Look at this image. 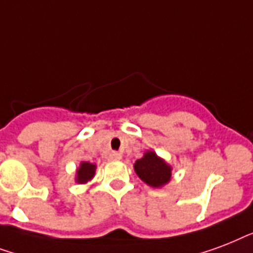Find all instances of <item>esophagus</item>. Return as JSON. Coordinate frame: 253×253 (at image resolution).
<instances>
[{
    "label": "esophagus",
    "instance_id": "obj_1",
    "mask_svg": "<svg viewBox=\"0 0 253 253\" xmlns=\"http://www.w3.org/2000/svg\"><path fill=\"white\" fill-rule=\"evenodd\" d=\"M121 158H123L121 153H117V152H112L109 154V160H112V161H120Z\"/></svg>",
    "mask_w": 253,
    "mask_h": 253
}]
</instances>
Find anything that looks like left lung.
I'll use <instances>...</instances> for the list:
<instances>
[{
  "mask_svg": "<svg viewBox=\"0 0 253 253\" xmlns=\"http://www.w3.org/2000/svg\"><path fill=\"white\" fill-rule=\"evenodd\" d=\"M133 168L141 181L150 187H164L171 179L173 168L153 150H146L144 156L134 162Z\"/></svg>",
  "mask_w": 253,
  "mask_h": 253,
  "instance_id": "8db88e82",
  "label": "left lung"
}]
</instances>
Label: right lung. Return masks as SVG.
I'll return each instance as SVG.
<instances>
[{"instance_id":"1","label":"right lung","mask_w":253,"mask_h":253,"mask_svg":"<svg viewBox=\"0 0 253 253\" xmlns=\"http://www.w3.org/2000/svg\"><path fill=\"white\" fill-rule=\"evenodd\" d=\"M96 173V165L95 164H91L88 161H82L80 162L79 168L76 169V175H75V182L83 185V183H87L95 177Z\"/></svg>"}]
</instances>
